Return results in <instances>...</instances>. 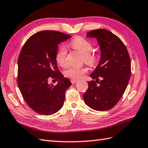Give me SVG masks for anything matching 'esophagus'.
<instances>
[{
	"mask_svg": "<svg viewBox=\"0 0 148 148\" xmlns=\"http://www.w3.org/2000/svg\"><path fill=\"white\" fill-rule=\"evenodd\" d=\"M71 83H72V84H75L76 83H77V79H71Z\"/></svg>",
	"mask_w": 148,
	"mask_h": 148,
	"instance_id": "34e87169",
	"label": "esophagus"
}]
</instances>
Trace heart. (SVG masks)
Segmentation results:
<instances>
[{"label": "heart", "mask_w": 148, "mask_h": 148, "mask_svg": "<svg viewBox=\"0 0 148 148\" xmlns=\"http://www.w3.org/2000/svg\"><path fill=\"white\" fill-rule=\"evenodd\" d=\"M71 46L72 48L77 50L83 55V60L86 64L90 65H93L96 64L97 58V56L92 52L93 46L90 40L82 37H76L72 40ZM67 54V49L65 47H61L59 49L55 56L56 62L58 65L61 67L65 65ZM87 72L88 69L84 67L81 68L69 67L64 71V74L69 78L79 79L82 78Z\"/></svg>", "instance_id": "obj_1"}]
</instances>
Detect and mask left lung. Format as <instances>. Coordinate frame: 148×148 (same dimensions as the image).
<instances>
[{"label": "left lung", "instance_id": "left-lung-1", "mask_svg": "<svg viewBox=\"0 0 148 148\" xmlns=\"http://www.w3.org/2000/svg\"><path fill=\"white\" fill-rule=\"evenodd\" d=\"M86 37L97 39L101 55L98 65L90 74L95 81H88V88L83 99L90 108L106 111L118 102L127 88L131 75L130 56L121 40L108 30H93Z\"/></svg>", "mask_w": 148, "mask_h": 148}]
</instances>
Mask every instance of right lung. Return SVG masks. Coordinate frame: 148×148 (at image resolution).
Listing matches in <instances>:
<instances>
[{
	"label": "right lung",
	"instance_id": "obj_1",
	"mask_svg": "<svg viewBox=\"0 0 148 148\" xmlns=\"http://www.w3.org/2000/svg\"><path fill=\"white\" fill-rule=\"evenodd\" d=\"M71 37L57 31H40L28 39L19 55V89L28 106L39 114H55L64 106L65 92L72 84L58 70L55 56L59 44ZM51 79L58 80L56 86L49 83Z\"/></svg>",
	"mask_w": 148,
	"mask_h": 148
}]
</instances>
